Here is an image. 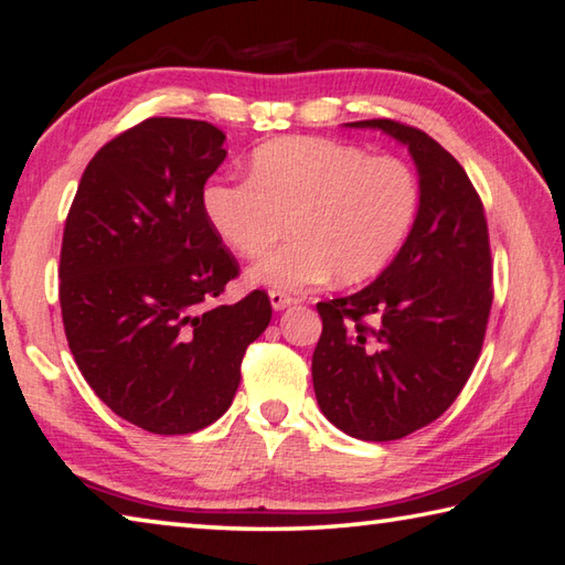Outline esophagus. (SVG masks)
Masks as SVG:
<instances>
[{
  "label": "esophagus",
  "instance_id": "34e87169",
  "mask_svg": "<svg viewBox=\"0 0 565 565\" xmlns=\"http://www.w3.org/2000/svg\"><path fill=\"white\" fill-rule=\"evenodd\" d=\"M268 297H270L273 310H285V307H290V305L295 302V297L285 295V292H280V290H270V292H268Z\"/></svg>",
  "mask_w": 565,
  "mask_h": 565
}]
</instances>
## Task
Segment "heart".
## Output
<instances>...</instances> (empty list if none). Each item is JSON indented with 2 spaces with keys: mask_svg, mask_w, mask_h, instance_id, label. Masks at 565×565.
<instances>
[{
  "mask_svg": "<svg viewBox=\"0 0 565 565\" xmlns=\"http://www.w3.org/2000/svg\"><path fill=\"white\" fill-rule=\"evenodd\" d=\"M420 189L396 157H371L324 137H280L253 152L250 179H211L201 209L223 246L258 258L246 280L273 290H307L374 278L393 260L418 214Z\"/></svg>",
  "mask_w": 565,
  "mask_h": 565,
  "instance_id": "b5f03b06",
  "label": "heart"
}]
</instances>
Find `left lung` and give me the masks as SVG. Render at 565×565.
<instances>
[{
	"label": "left lung",
	"mask_w": 565,
	"mask_h": 565,
	"mask_svg": "<svg viewBox=\"0 0 565 565\" xmlns=\"http://www.w3.org/2000/svg\"><path fill=\"white\" fill-rule=\"evenodd\" d=\"M347 127L386 132L418 169V214L396 258L364 290L317 305L319 408L351 438L386 443L440 418L460 396L492 310V255L482 201L448 150L396 120Z\"/></svg>",
	"instance_id": "obj_1"
}]
</instances>
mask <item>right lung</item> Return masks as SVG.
I'll return each instance as SVG.
<instances>
[{"label": "right lung", "instance_id": "right-lung-1", "mask_svg": "<svg viewBox=\"0 0 565 565\" xmlns=\"http://www.w3.org/2000/svg\"><path fill=\"white\" fill-rule=\"evenodd\" d=\"M223 142L204 120L130 127L85 167L63 228L71 354L95 396L147 433L186 435L218 420L243 354L273 317L263 290L209 307L238 275L201 209Z\"/></svg>", "mask_w": 565, "mask_h": 565}]
</instances>
